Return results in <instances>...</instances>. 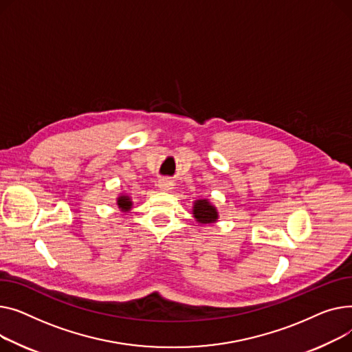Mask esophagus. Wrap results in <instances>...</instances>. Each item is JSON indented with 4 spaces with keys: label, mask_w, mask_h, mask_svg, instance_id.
<instances>
[{
    "label": "esophagus",
    "mask_w": 352,
    "mask_h": 352,
    "mask_svg": "<svg viewBox=\"0 0 352 352\" xmlns=\"http://www.w3.org/2000/svg\"><path fill=\"white\" fill-rule=\"evenodd\" d=\"M157 188L160 192H169L173 189V182L169 179H160L157 183Z\"/></svg>",
    "instance_id": "1"
}]
</instances>
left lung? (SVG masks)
Returning a JSON list of instances; mask_svg holds the SVG:
<instances>
[{"label":"left lung","instance_id":"left-lung-1","mask_svg":"<svg viewBox=\"0 0 352 352\" xmlns=\"http://www.w3.org/2000/svg\"><path fill=\"white\" fill-rule=\"evenodd\" d=\"M193 217L199 224H213L219 220L216 206L209 199H197L193 201Z\"/></svg>","mask_w":352,"mask_h":352}]
</instances>
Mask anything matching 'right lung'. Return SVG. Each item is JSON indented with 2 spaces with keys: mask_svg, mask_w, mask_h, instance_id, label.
I'll use <instances>...</instances> for the list:
<instances>
[{
  "mask_svg": "<svg viewBox=\"0 0 352 352\" xmlns=\"http://www.w3.org/2000/svg\"><path fill=\"white\" fill-rule=\"evenodd\" d=\"M116 206H118V209H119L120 212H123V213L131 212V210H132V206H133L132 197L128 196V195H125V193H120V195L116 197Z\"/></svg>",
  "mask_w": 352,
  "mask_h": 352,
  "instance_id": "1",
  "label": "right lung"
}]
</instances>
